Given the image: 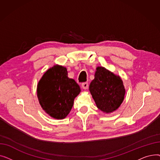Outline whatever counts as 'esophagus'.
<instances>
[{
	"instance_id": "1",
	"label": "esophagus",
	"mask_w": 160,
	"mask_h": 160,
	"mask_svg": "<svg viewBox=\"0 0 160 160\" xmlns=\"http://www.w3.org/2000/svg\"><path fill=\"white\" fill-rule=\"evenodd\" d=\"M82 88L83 89H87L88 88V82H84L82 83Z\"/></svg>"
}]
</instances>
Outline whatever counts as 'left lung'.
<instances>
[{
    "mask_svg": "<svg viewBox=\"0 0 160 160\" xmlns=\"http://www.w3.org/2000/svg\"><path fill=\"white\" fill-rule=\"evenodd\" d=\"M89 90L97 107L105 113L116 111L122 103L126 93L120 76L101 66L96 68Z\"/></svg>",
    "mask_w": 160,
    "mask_h": 160,
    "instance_id": "1",
    "label": "left lung"
}]
</instances>
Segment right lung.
I'll return each instance as SVG.
<instances>
[{"label": "right lung", "instance_id": "obj_1", "mask_svg": "<svg viewBox=\"0 0 160 160\" xmlns=\"http://www.w3.org/2000/svg\"><path fill=\"white\" fill-rule=\"evenodd\" d=\"M67 68L55 65L42 76L37 86V96L44 112L55 119H63L80 93L78 83L68 77Z\"/></svg>", "mask_w": 160, "mask_h": 160}]
</instances>
